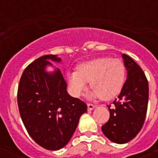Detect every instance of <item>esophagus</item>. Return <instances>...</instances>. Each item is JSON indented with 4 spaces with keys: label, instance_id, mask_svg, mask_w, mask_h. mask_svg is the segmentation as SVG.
<instances>
[{
    "label": "esophagus",
    "instance_id": "obj_1",
    "mask_svg": "<svg viewBox=\"0 0 158 158\" xmlns=\"http://www.w3.org/2000/svg\"><path fill=\"white\" fill-rule=\"evenodd\" d=\"M87 106H88V109L89 110H93L95 107H96V106H95V105H93V104H91V103H88V104H87Z\"/></svg>",
    "mask_w": 158,
    "mask_h": 158
}]
</instances>
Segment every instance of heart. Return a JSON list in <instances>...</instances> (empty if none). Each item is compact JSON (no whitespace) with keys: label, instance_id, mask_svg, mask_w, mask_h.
<instances>
[{"label":"heart","instance_id":"obj_1","mask_svg":"<svg viewBox=\"0 0 158 158\" xmlns=\"http://www.w3.org/2000/svg\"><path fill=\"white\" fill-rule=\"evenodd\" d=\"M125 80V67L119 59L102 57L82 63L76 72L68 74L69 90L73 96H81L87 82L93 89L92 97L104 101L113 99L121 92Z\"/></svg>","mask_w":158,"mask_h":158}]
</instances>
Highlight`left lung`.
Listing matches in <instances>:
<instances>
[{
  "label": "left lung",
  "instance_id": "left-lung-1",
  "mask_svg": "<svg viewBox=\"0 0 158 158\" xmlns=\"http://www.w3.org/2000/svg\"><path fill=\"white\" fill-rule=\"evenodd\" d=\"M128 77L113 106L107 105L110 118L102 130L114 143L124 144L134 139L142 128L148 105L149 86L145 73L130 56L123 54Z\"/></svg>",
  "mask_w": 158,
  "mask_h": 158
}]
</instances>
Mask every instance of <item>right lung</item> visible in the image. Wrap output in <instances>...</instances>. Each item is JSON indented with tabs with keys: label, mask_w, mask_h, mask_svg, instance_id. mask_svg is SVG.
<instances>
[{
	"label": "right lung",
	"mask_w": 158,
	"mask_h": 158,
	"mask_svg": "<svg viewBox=\"0 0 158 158\" xmlns=\"http://www.w3.org/2000/svg\"><path fill=\"white\" fill-rule=\"evenodd\" d=\"M49 60L61 61L55 55L43 56L24 69L18 105L30 137L43 148L56 151L69 143L87 105L69 96L60 69L52 74L45 72V66L52 65Z\"/></svg>",
	"instance_id": "right-lung-1"
}]
</instances>
